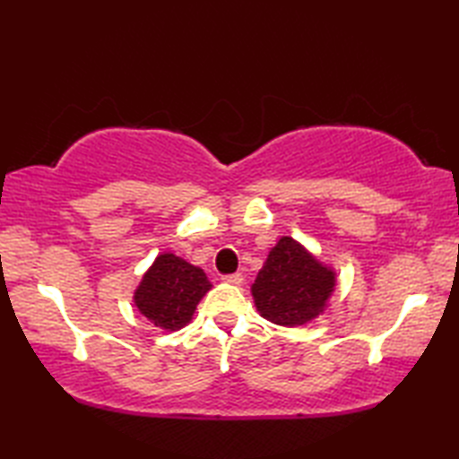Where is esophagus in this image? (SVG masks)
Wrapping results in <instances>:
<instances>
[{
  "label": "esophagus",
  "mask_w": 459,
  "mask_h": 459,
  "mask_svg": "<svg viewBox=\"0 0 459 459\" xmlns=\"http://www.w3.org/2000/svg\"><path fill=\"white\" fill-rule=\"evenodd\" d=\"M222 280H224V281H229V284H235V286H238V284H242V274H238V272H235V274H227V276H222Z\"/></svg>",
  "instance_id": "34e87169"
}]
</instances>
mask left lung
I'll return each instance as SVG.
<instances>
[{
    "label": "left lung",
    "instance_id": "1",
    "mask_svg": "<svg viewBox=\"0 0 459 459\" xmlns=\"http://www.w3.org/2000/svg\"><path fill=\"white\" fill-rule=\"evenodd\" d=\"M335 281V272L306 247L281 237L250 290L262 317L276 325L298 327L324 314Z\"/></svg>",
    "mask_w": 459,
    "mask_h": 459
}]
</instances>
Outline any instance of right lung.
I'll use <instances>...</instances> for the list:
<instances>
[{"mask_svg":"<svg viewBox=\"0 0 459 459\" xmlns=\"http://www.w3.org/2000/svg\"><path fill=\"white\" fill-rule=\"evenodd\" d=\"M209 290L211 281L199 266L165 252L143 274L134 291V304L155 327L178 331L193 319L197 304Z\"/></svg>","mask_w":459,"mask_h":459,"instance_id":"1","label":"right lung"}]
</instances>
